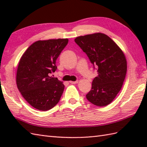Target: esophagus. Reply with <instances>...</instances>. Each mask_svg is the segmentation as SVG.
Segmentation results:
<instances>
[{"label":"esophagus","mask_w":147,"mask_h":147,"mask_svg":"<svg viewBox=\"0 0 147 147\" xmlns=\"http://www.w3.org/2000/svg\"><path fill=\"white\" fill-rule=\"evenodd\" d=\"M70 83L71 84H76L78 83V81H75V82H73V81H72V82H70Z\"/></svg>","instance_id":"1"}]
</instances>
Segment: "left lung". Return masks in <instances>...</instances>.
<instances>
[{
	"mask_svg": "<svg viewBox=\"0 0 147 147\" xmlns=\"http://www.w3.org/2000/svg\"><path fill=\"white\" fill-rule=\"evenodd\" d=\"M74 41L97 68L98 76L92 82L87 100L99 107L113 101L125 79L127 62L123 52L110 37L96 33L80 36Z\"/></svg>",
	"mask_w": 147,
	"mask_h": 147,
	"instance_id": "obj_1",
	"label": "left lung"
}]
</instances>
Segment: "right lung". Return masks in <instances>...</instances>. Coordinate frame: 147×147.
Listing matches in <instances>:
<instances>
[{
	"label": "right lung",
	"mask_w": 147,
	"mask_h": 147,
	"mask_svg": "<svg viewBox=\"0 0 147 147\" xmlns=\"http://www.w3.org/2000/svg\"><path fill=\"white\" fill-rule=\"evenodd\" d=\"M67 43V38L38 40L20 59L16 74L18 88L24 98L38 110H50L60 100L64 85L50 74L57 69L56 60Z\"/></svg>",
	"instance_id": "obj_1"
}]
</instances>
